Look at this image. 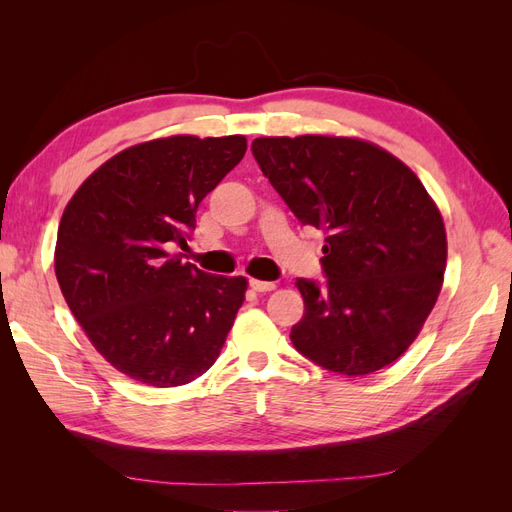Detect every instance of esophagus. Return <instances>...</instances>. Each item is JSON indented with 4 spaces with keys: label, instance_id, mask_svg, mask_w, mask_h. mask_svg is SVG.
<instances>
[{
    "label": "esophagus",
    "instance_id": "34e87169",
    "mask_svg": "<svg viewBox=\"0 0 512 512\" xmlns=\"http://www.w3.org/2000/svg\"><path fill=\"white\" fill-rule=\"evenodd\" d=\"M250 286L256 292H271L275 288L273 282H262V280H250Z\"/></svg>",
    "mask_w": 512,
    "mask_h": 512
}]
</instances>
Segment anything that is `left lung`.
<instances>
[{"label": "left lung", "instance_id": "obj_1", "mask_svg": "<svg viewBox=\"0 0 512 512\" xmlns=\"http://www.w3.org/2000/svg\"><path fill=\"white\" fill-rule=\"evenodd\" d=\"M254 158L303 226L324 230V282L297 280L290 339L309 361L365 376L397 361L436 305L446 269L438 207L389 151L342 136H271Z\"/></svg>", "mask_w": 512, "mask_h": 512}]
</instances>
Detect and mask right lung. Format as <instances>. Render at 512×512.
Here are the masks:
<instances>
[{
	"instance_id": "right-lung-1",
	"label": "right lung",
	"mask_w": 512,
	"mask_h": 512,
	"mask_svg": "<svg viewBox=\"0 0 512 512\" xmlns=\"http://www.w3.org/2000/svg\"><path fill=\"white\" fill-rule=\"evenodd\" d=\"M245 136H170L104 162L61 215L55 275L89 342L121 374L181 386L220 356L245 277L211 275L188 245L203 198L245 156Z\"/></svg>"
}]
</instances>
